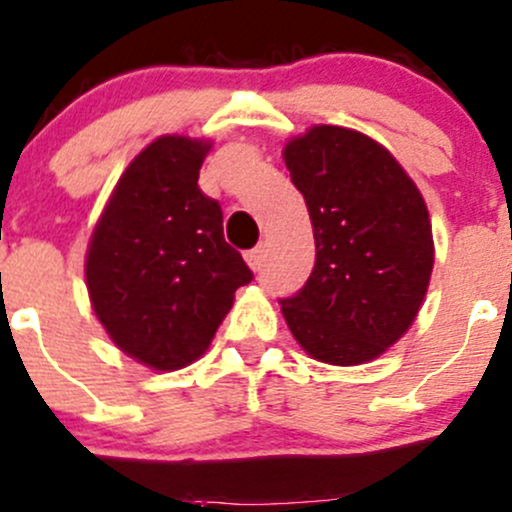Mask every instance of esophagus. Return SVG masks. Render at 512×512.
<instances>
[{
	"label": "esophagus",
	"instance_id": "34e87169",
	"mask_svg": "<svg viewBox=\"0 0 512 512\" xmlns=\"http://www.w3.org/2000/svg\"><path fill=\"white\" fill-rule=\"evenodd\" d=\"M245 260H247V265H250V270H260L262 267V262H265V247H252V250H247L245 252Z\"/></svg>",
	"mask_w": 512,
	"mask_h": 512
}]
</instances>
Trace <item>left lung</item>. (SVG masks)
Segmentation results:
<instances>
[{
	"label": "left lung",
	"instance_id": "8db88e82",
	"mask_svg": "<svg viewBox=\"0 0 512 512\" xmlns=\"http://www.w3.org/2000/svg\"><path fill=\"white\" fill-rule=\"evenodd\" d=\"M285 165L317 247L309 280L282 299L289 332L324 364L376 359L404 337L426 297V203L396 158L352 128H309L285 146Z\"/></svg>",
	"mask_w": 512,
	"mask_h": 512
}]
</instances>
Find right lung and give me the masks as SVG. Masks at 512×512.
I'll return each mask as SVG.
<instances>
[{
    "mask_svg": "<svg viewBox=\"0 0 512 512\" xmlns=\"http://www.w3.org/2000/svg\"><path fill=\"white\" fill-rule=\"evenodd\" d=\"M208 141L160 136L118 180L86 252L98 322L156 371L188 366L213 342L235 289L252 282L225 242L218 200L198 188Z\"/></svg>",
    "mask_w": 512,
    "mask_h": 512,
    "instance_id": "obj_1",
    "label": "right lung"
}]
</instances>
